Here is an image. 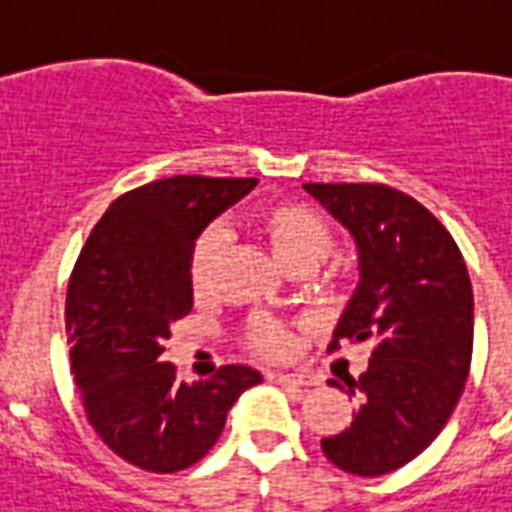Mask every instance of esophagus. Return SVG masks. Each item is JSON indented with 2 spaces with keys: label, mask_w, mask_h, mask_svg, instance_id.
<instances>
[{
  "label": "esophagus",
  "mask_w": 512,
  "mask_h": 512,
  "mask_svg": "<svg viewBox=\"0 0 512 512\" xmlns=\"http://www.w3.org/2000/svg\"><path fill=\"white\" fill-rule=\"evenodd\" d=\"M276 381L281 386H289V389H310V386H318V378L310 376V373H276Z\"/></svg>",
  "instance_id": "34e87169"
}]
</instances>
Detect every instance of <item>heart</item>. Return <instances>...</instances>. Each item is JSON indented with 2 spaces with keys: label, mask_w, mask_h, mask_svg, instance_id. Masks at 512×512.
Returning <instances> with one entry per match:
<instances>
[{
  "label": "heart",
  "mask_w": 512,
  "mask_h": 512,
  "mask_svg": "<svg viewBox=\"0 0 512 512\" xmlns=\"http://www.w3.org/2000/svg\"><path fill=\"white\" fill-rule=\"evenodd\" d=\"M257 236L270 247L273 257L289 270H310L326 257L334 242V231L321 213L299 202H273L257 210L252 220ZM223 234L207 228L197 236L189 255V281L197 294L207 292L218 273ZM249 350L263 357H286L294 350V328L270 315H255L247 323Z\"/></svg>",
  "instance_id": "obj_1"
}]
</instances>
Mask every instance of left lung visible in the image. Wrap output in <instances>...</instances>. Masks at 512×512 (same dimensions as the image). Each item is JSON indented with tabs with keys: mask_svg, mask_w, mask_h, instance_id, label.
<instances>
[{
	"mask_svg": "<svg viewBox=\"0 0 512 512\" xmlns=\"http://www.w3.org/2000/svg\"><path fill=\"white\" fill-rule=\"evenodd\" d=\"M357 244L360 284L328 350L371 342L368 371L336 389L357 394L350 429L321 439L355 476H384L421 455L450 421L471 371L473 292L450 231L384 184H305Z\"/></svg>",
	"mask_w": 512,
	"mask_h": 512,
	"instance_id": "8db88e82",
	"label": "left lung"
}]
</instances>
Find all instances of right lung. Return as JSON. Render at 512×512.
<instances>
[{
    "mask_svg": "<svg viewBox=\"0 0 512 512\" xmlns=\"http://www.w3.org/2000/svg\"><path fill=\"white\" fill-rule=\"evenodd\" d=\"M255 186L173 176L126 191L78 255L65 299L70 368L99 439L136 468L176 473L205 458L234 402L263 381L255 368L223 365L186 384L160 363L170 326L194 305L191 247Z\"/></svg>",
    "mask_w": 512,
    "mask_h": 512,
    "instance_id": "obj_1",
    "label": "right lung"
}]
</instances>
